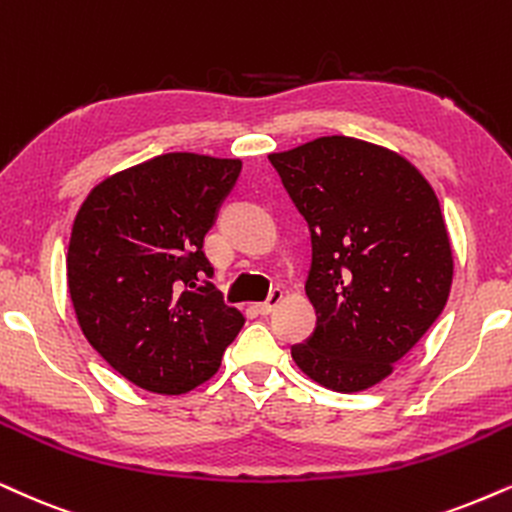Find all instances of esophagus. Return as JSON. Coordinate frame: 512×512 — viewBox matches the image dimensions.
Returning a JSON list of instances; mask_svg holds the SVG:
<instances>
[{"instance_id":"obj_1","label":"esophagus","mask_w":512,"mask_h":512,"mask_svg":"<svg viewBox=\"0 0 512 512\" xmlns=\"http://www.w3.org/2000/svg\"><path fill=\"white\" fill-rule=\"evenodd\" d=\"M283 302V290L281 288H276V290H271V295H269V300H264V302H257L255 304V312L257 314H262V316H269L271 312H274V309L278 307V304Z\"/></svg>"}]
</instances>
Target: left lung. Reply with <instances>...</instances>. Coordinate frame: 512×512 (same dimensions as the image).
I'll list each match as a JSON object with an SVG mask.
<instances>
[{"instance_id":"8db88e82","label":"left lung","mask_w":512,"mask_h":512,"mask_svg":"<svg viewBox=\"0 0 512 512\" xmlns=\"http://www.w3.org/2000/svg\"><path fill=\"white\" fill-rule=\"evenodd\" d=\"M307 219L316 328L295 364L335 392L387 378L442 314L454 278L449 231L428 179L390 148L321 137L269 155Z\"/></svg>"}]
</instances>
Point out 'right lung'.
<instances>
[{
	"label": "right lung",
	"mask_w": 512,
	"mask_h": 512,
	"mask_svg": "<svg viewBox=\"0 0 512 512\" xmlns=\"http://www.w3.org/2000/svg\"><path fill=\"white\" fill-rule=\"evenodd\" d=\"M243 163L165 153L94 186L68 245V290L84 338L141 390L184 394L210 380L243 314L212 276L205 234Z\"/></svg>",
	"instance_id": "add662e5"
}]
</instances>
